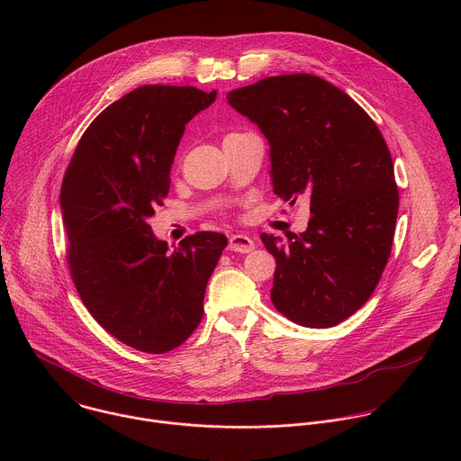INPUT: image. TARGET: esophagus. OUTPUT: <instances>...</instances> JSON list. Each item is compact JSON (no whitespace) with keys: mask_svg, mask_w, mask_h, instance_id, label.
I'll list each match as a JSON object with an SVG mask.
<instances>
[{"mask_svg":"<svg viewBox=\"0 0 461 461\" xmlns=\"http://www.w3.org/2000/svg\"><path fill=\"white\" fill-rule=\"evenodd\" d=\"M231 251H239V253H249L255 248V240L249 235L244 233H235L230 237V246Z\"/></svg>","mask_w":461,"mask_h":461,"instance_id":"34e87169","label":"esophagus"}]
</instances>
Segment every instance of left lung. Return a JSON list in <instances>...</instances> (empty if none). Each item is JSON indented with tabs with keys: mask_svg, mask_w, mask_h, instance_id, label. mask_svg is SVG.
Listing matches in <instances>:
<instances>
[{
	"mask_svg": "<svg viewBox=\"0 0 461 461\" xmlns=\"http://www.w3.org/2000/svg\"><path fill=\"white\" fill-rule=\"evenodd\" d=\"M270 144L274 193L310 196L306 231L288 244L262 233L276 257L272 303L290 321L330 328L375 290L390 255L400 194L383 135L347 93L312 75H283L228 93Z\"/></svg>",
	"mask_w": 461,
	"mask_h": 461,
	"instance_id": "left-lung-1",
	"label": "left lung"
}]
</instances>
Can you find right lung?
Segmentation results:
<instances>
[{"mask_svg": "<svg viewBox=\"0 0 461 461\" xmlns=\"http://www.w3.org/2000/svg\"><path fill=\"white\" fill-rule=\"evenodd\" d=\"M215 98L189 86L127 93L91 122L63 176L75 286L100 326L140 352H169L193 334L228 244L222 233L199 231L169 249L148 224L167 196L185 123Z\"/></svg>", "mask_w": 461, "mask_h": 461, "instance_id": "obj_1", "label": "right lung"}]
</instances>
